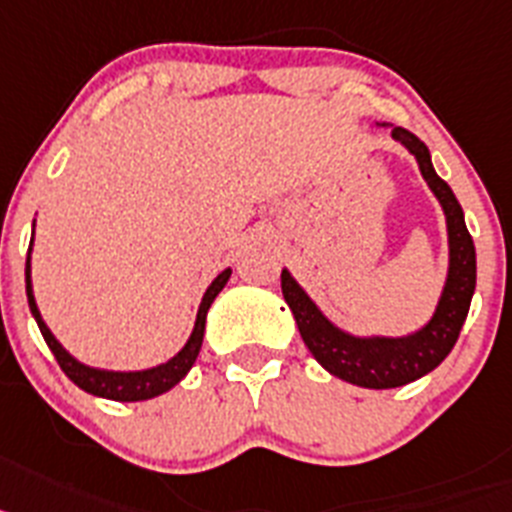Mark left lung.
Masks as SVG:
<instances>
[{"instance_id":"1","label":"left lung","mask_w":512,"mask_h":512,"mask_svg":"<svg viewBox=\"0 0 512 512\" xmlns=\"http://www.w3.org/2000/svg\"><path fill=\"white\" fill-rule=\"evenodd\" d=\"M376 126L391 128L394 141H399L415 157L422 180L428 182L430 193L435 195L446 219L448 268L433 314L422 327L407 335H355L337 327L288 268H283L281 273V288L301 340L324 371L363 389H397L441 366L443 358L459 340L477 286V252L466 229L464 211L453 190L448 188V182H443L435 172L428 146L415 133L399 126L389 123H376Z\"/></svg>"}]
</instances>
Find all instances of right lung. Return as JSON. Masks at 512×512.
Returning a JSON list of instances; mask_svg holds the SVG:
<instances>
[{
	"label": "right lung",
	"mask_w": 512,
	"mask_h": 512,
	"mask_svg": "<svg viewBox=\"0 0 512 512\" xmlns=\"http://www.w3.org/2000/svg\"><path fill=\"white\" fill-rule=\"evenodd\" d=\"M33 239H35V221H33ZM33 239H30L28 262H25V291H28L30 311H33L35 322H38V327H41L43 340H46V345L51 348V353L56 355L61 371H64L66 376L79 386V389H84L87 394H92V397L113 399V402H144V399H154L159 397V394H164V391H170L172 386H177L185 376H188L195 358H198V353H201L203 335H206L208 309H211L213 299L224 291L226 281L231 278V268L221 270V273L211 281V286L206 288L201 306H198V314H195L193 332H190L185 345H182L172 358H167V361L159 363V366L141 368V371H113V368H97V366H90V363H82L79 358H74V355H71L69 350L56 340V335L48 330L46 319H43L33 293V260H30V255H33Z\"/></svg>",
	"instance_id": "add662e5"
}]
</instances>
